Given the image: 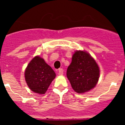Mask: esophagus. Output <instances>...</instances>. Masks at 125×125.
<instances>
[{"instance_id": "obj_1", "label": "esophagus", "mask_w": 125, "mask_h": 125, "mask_svg": "<svg viewBox=\"0 0 125 125\" xmlns=\"http://www.w3.org/2000/svg\"><path fill=\"white\" fill-rule=\"evenodd\" d=\"M58 74H59V75L63 74V69H62V68L59 69V70H58Z\"/></svg>"}]
</instances>
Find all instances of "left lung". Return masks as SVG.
Masks as SVG:
<instances>
[{
	"label": "left lung",
	"mask_w": 125,
	"mask_h": 125,
	"mask_svg": "<svg viewBox=\"0 0 125 125\" xmlns=\"http://www.w3.org/2000/svg\"><path fill=\"white\" fill-rule=\"evenodd\" d=\"M66 74L73 89L78 93H83L95 87L100 77V69L88 53L78 51L73 56Z\"/></svg>",
	"instance_id": "left-lung-1"
}]
</instances>
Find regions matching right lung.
Returning a JSON list of instances; mask_svg holds the SVG:
<instances>
[{
  "instance_id": "obj_1",
  "label": "right lung",
  "mask_w": 125,
  "mask_h": 125,
  "mask_svg": "<svg viewBox=\"0 0 125 125\" xmlns=\"http://www.w3.org/2000/svg\"><path fill=\"white\" fill-rule=\"evenodd\" d=\"M56 77V73L44 60L36 56L30 62L25 71V81L34 93L44 94Z\"/></svg>"
}]
</instances>
